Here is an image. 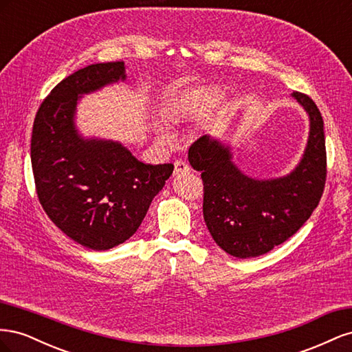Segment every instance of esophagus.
Masks as SVG:
<instances>
[{
  "label": "esophagus",
  "mask_w": 352,
  "mask_h": 352,
  "mask_svg": "<svg viewBox=\"0 0 352 352\" xmlns=\"http://www.w3.org/2000/svg\"><path fill=\"white\" fill-rule=\"evenodd\" d=\"M188 172H190V167H189L185 162H182V160H176V162H175V172H173V175H175V176H179V175L188 173Z\"/></svg>",
  "instance_id": "1"
}]
</instances>
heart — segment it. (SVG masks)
<instances>
[{"label":"heart","instance_id":"1","mask_svg":"<svg viewBox=\"0 0 352 352\" xmlns=\"http://www.w3.org/2000/svg\"><path fill=\"white\" fill-rule=\"evenodd\" d=\"M219 92L216 88H201L180 94L179 97L170 100L163 109V122L168 126H175L192 119L201 107H206L217 98Z\"/></svg>","mask_w":352,"mask_h":352}]
</instances>
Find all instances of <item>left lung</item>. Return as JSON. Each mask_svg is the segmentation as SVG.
Wrapping results in <instances>:
<instances>
[{"label": "left lung", "instance_id": "obj_1", "mask_svg": "<svg viewBox=\"0 0 352 352\" xmlns=\"http://www.w3.org/2000/svg\"><path fill=\"white\" fill-rule=\"evenodd\" d=\"M292 97L307 111L310 132L301 162L289 175L254 179L232 162L230 146L201 136L189 148V163L204 184L206 225L212 239L238 258L258 257L289 239L318 206L326 182L323 119L305 94Z\"/></svg>", "mask_w": 352, "mask_h": 352}]
</instances>
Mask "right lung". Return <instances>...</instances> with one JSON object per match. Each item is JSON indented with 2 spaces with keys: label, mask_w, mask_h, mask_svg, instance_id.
Returning a JSON list of instances; mask_svg holds the SVG:
<instances>
[{
  "label": "right lung",
  "mask_w": 352,
  "mask_h": 352,
  "mask_svg": "<svg viewBox=\"0 0 352 352\" xmlns=\"http://www.w3.org/2000/svg\"><path fill=\"white\" fill-rule=\"evenodd\" d=\"M120 80H126L123 61L74 72L42 101L32 131L30 160L42 208L63 233L94 251L133 235L175 167L145 164L120 142L78 132L74 116L82 95Z\"/></svg>",
  "instance_id": "1"
}]
</instances>
